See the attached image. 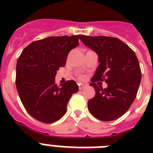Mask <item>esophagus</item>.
Instances as JSON below:
<instances>
[{"instance_id":"34e87169","label":"esophagus","mask_w":153,"mask_h":153,"mask_svg":"<svg viewBox=\"0 0 153 153\" xmlns=\"http://www.w3.org/2000/svg\"><path fill=\"white\" fill-rule=\"evenodd\" d=\"M85 88V85H83V84H82V85H80L79 87V89L80 90V91H82V90H83V89Z\"/></svg>"}]
</instances>
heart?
I'll use <instances>...</instances> for the list:
<instances>
[{"label":"heart","instance_id":"1","mask_svg":"<svg viewBox=\"0 0 153 153\" xmlns=\"http://www.w3.org/2000/svg\"><path fill=\"white\" fill-rule=\"evenodd\" d=\"M80 78H81L82 79H84V77H83V76H81V77H80Z\"/></svg>","mask_w":153,"mask_h":153}]
</instances>
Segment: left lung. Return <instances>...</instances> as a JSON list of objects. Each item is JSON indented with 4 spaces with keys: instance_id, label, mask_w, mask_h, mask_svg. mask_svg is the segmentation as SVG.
Masks as SVG:
<instances>
[{
    "instance_id": "left-lung-1",
    "label": "left lung",
    "mask_w": 153,
    "mask_h": 153,
    "mask_svg": "<svg viewBox=\"0 0 153 153\" xmlns=\"http://www.w3.org/2000/svg\"><path fill=\"white\" fill-rule=\"evenodd\" d=\"M79 39L97 53L99 62L90 84L96 94L87 103L89 110L101 121L116 120L127 112L137 94L141 80L137 57L117 38L80 36ZM96 81H105L107 87H98Z\"/></svg>"
}]
</instances>
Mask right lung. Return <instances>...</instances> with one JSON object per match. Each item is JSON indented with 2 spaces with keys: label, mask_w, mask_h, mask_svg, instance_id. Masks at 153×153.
<instances>
[{
  "label": "right lung",
  "mask_w": 153,
  "mask_h": 153,
  "mask_svg": "<svg viewBox=\"0 0 153 153\" xmlns=\"http://www.w3.org/2000/svg\"><path fill=\"white\" fill-rule=\"evenodd\" d=\"M80 35L50 36L32 42L16 62V86L23 105L35 119L53 123L67 112V105L79 86L73 80L55 83V75L66 65L71 50L79 46Z\"/></svg>",
  "instance_id": "1"
}]
</instances>
